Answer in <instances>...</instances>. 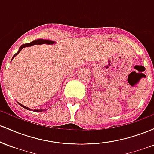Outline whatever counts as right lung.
I'll return each instance as SVG.
<instances>
[{"label":"right lung","instance_id":"obj_1","mask_svg":"<svg viewBox=\"0 0 154 154\" xmlns=\"http://www.w3.org/2000/svg\"><path fill=\"white\" fill-rule=\"evenodd\" d=\"M56 43V42L55 41H53V40H43V39H38V40H35L34 41L31 42L30 43H25V44H23V45H21L20 47H19V49L18 51V52L16 53V54L14 55L13 58H12L11 61L14 59V58L16 56H17L19 54V52H20L24 48H26V47H29V46H32V45H42V44H47V45H53V44H55ZM17 103H19V105H20L21 106L24 108V109H26V110H31V109H29V108L25 106L22 105V104H21L20 103H19L18 101H17ZM35 112H41V111H43L44 110H42V109H34L33 110Z\"/></svg>","mask_w":154,"mask_h":154}]
</instances>
